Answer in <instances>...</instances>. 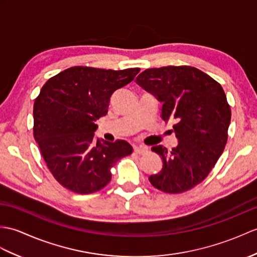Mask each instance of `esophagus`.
I'll return each mask as SVG.
<instances>
[{"label":"esophagus","mask_w":257,"mask_h":257,"mask_svg":"<svg viewBox=\"0 0 257 257\" xmlns=\"http://www.w3.org/2000/svg\"><path fill=\"white\" fill-rule=\"evenodd\" d=\"M134 151L137 154H145L148 152V149L147 147H143V146H137L134 148Z\"/></svg>","instance_id":"esophagus-1"}]
</instances>
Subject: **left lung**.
<instances>
[{
	"mask_svg": "<svg viewBox=\"0 0 257 257\" xmlns=\"http://www.w3.org/2000/svg\"><path fill=\"white\" fill-rule=\"evenodd\" d=\"M136 82L162 103L164 121L174 120L178 145L151 150L163 168L149 181L161 192L180 194L192 189L209 174L221 156L231 120L223 88L211 76L189 65L147 69Z\"/></svg>",
	"mask_w": 257,
	"mask_h": 257,
	"instance_id": "8db88e82",
	"label": "left lung"
}]
</instances>
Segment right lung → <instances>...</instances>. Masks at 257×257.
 Listing matches in <instances>:
<instances>
[{
  "instance_id": "right-lung-1",
  "label": "right lung",
  "mask_w": 257,
  "mask_h": 257,
  "mask_svg": "<svg viewBox=\"0 0 257 257\" xmlns=\"http://www.w3.org/2000/svg\"><path fill=\"white\" fill-rule=\"evenodd\" d=\"M139 68L72 67L50 77L34 104V138L53 177L76 194H92L110 182V169L133 153L124 140H95V121L108 111L110 96Z\"/></svg>"
}]
</instances>
